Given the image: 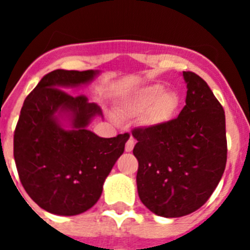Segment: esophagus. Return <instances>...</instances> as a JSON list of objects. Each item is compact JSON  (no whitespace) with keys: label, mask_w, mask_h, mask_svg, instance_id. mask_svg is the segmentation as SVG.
Wrapping results in <instances>:
<instances>
[{"label":"esophagus","mask_w":250,"mask_h":250,"mask_svg":"<svg viewBox=\"0 0 250 250\" xmlns=\"http://www.w3.org/2000/svg\"><path fill=\"white\" fill-rule=\"evenodd\" d=\"M134 146H135V140H134L132 138H130L129 140L126 141V145H125V151H127V152L132 151Z\"/></svg>","instance_id":"1"}]
</instances>
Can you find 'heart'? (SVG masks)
<instances>
[{"label": "heart", "mask_w": 250, "mask_h": 250, "mask_svg": "<svg viewBox=\"0 0 250 250\" xmlns=\"http://www.w3.org/2000/svg\"><path fill=\"white\" fill-rule=\"evenodd\" d=\"M121 109L127 115L143 114L147 126H161L173 120L180 109V98L174 91H165L160 83L144 86L123 100Z\"/></svg>", "instance_id": "obj_1"}]
</instances>
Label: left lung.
<instances>
[{"label": "left lung", "instance_id": "obj_1", "mask_svg": "<svg viewBox=\"0 0 250 250\" xmlns=\"http://www.w3.org/2000/svg\"><path fill=\"white\" fill-rule=\"evenodd\" d=\"M185 106L176 119L138 127L139 198L156 215L179 218L198 210L219 184L227 164L223 106L202 77L183 71Z\"/></svg>", "mask_w": 250, "mask_h": 250}]
</instances>
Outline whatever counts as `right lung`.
Segmentation results:
<instances>
[{
  "label": "right lung",
  "mask_w": 250,
  "mask_h": 250,
  "mask_svg": "<svg viewBox=\"0 0 250 250\" xmlns=\"http://www.w3.org/2000/svg\"><path fill=\"white\" fill-rule=\"evenodd\" d=\"M99 71L55 70L26 98L13 135L22 187L46 211L77 215L94 207L129 134L100 138L87 130L100 106L68 87L89 83ZM67 121L69 126L62 124Z\"/></svg>",
  "instance_id": "right-lung-1"
}]
</instances>
